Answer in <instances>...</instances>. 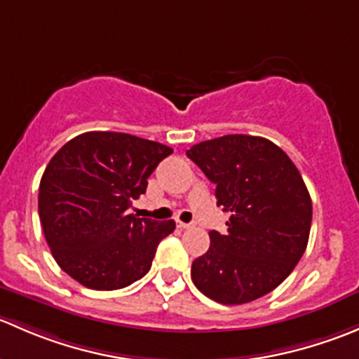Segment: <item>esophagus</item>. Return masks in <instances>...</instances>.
<instances>
[{"label":"esophagus","instance_id":"esophagus-1","mask_svg":"<svg viewBox=\"0 0 359 359\" xmlns=\"http://www.w3.org/2000/svg\"><path fill=\"white\" fill-rule=\"evenodd\" d=\"M177 226L180 227V229H191V227H194L193 222H182V220H177Z\"/></svg>","mask_w":359,"mask_h":359}]
</instances>
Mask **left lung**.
<instances>
[{
  "mask_svg": "<svg viewBox=\"0 0 359 359\" xmlns=\"http://www.w3.org/2000/svg\"><path fill=\"white\" fill-rule=\"evenodd\" d=\"M215 184L217 206L229 212L227 233L210 231V248L193 262L203 295L247 304L287 280L306 252L313 203L293 161L262 137L224 135L187 151Z\"/></svg>",
  "mask_w": 359,
  "mask_h": 359,
  "instance_id": "left-lung-1",
  "label": "left lung"
}]
</instances>
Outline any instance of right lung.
I'll list each match as a JSON object with an SVG mask.
<instances>
[{
	"instance_id": "add662e5",
	"label": "right lung",
	"mask_w": 359,
	"mask_h": 359,
	"mask_svg": "<svg viewBox=\"0 0 359 359\" xmlns=\"http://www.w3.org/2000/svg\"><path fill=\"white\" fill-rule=\"evenodd\" d=\"M173 151L118 132H86L64 144L39 182L45 240L64 273L92 290H118L151 269L173 220L128 213L147 179Z\"/></svg>"
}]
</instances>
